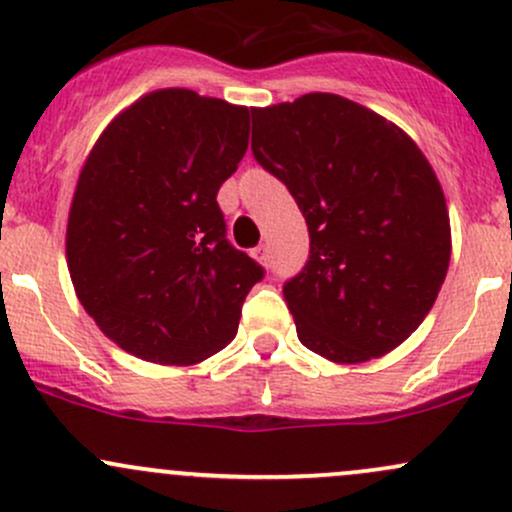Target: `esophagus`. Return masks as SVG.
<instances>
[{
  "label": "esophagus",
  "instance_id": "obj_1",
  "mask_svg": "<svg viewBox=\"0 0 512 512\" xmlns=\"http://www.w3.org/2000/svg\"><path fill=\"white\" fill-rule=\"evenodd\" d=\"M269 247L267 245H260V247H255V260L260 262V265H269Z\"/></svg>",
  "mask_w": 512,
  "mask_h": 512
}]
</instances>
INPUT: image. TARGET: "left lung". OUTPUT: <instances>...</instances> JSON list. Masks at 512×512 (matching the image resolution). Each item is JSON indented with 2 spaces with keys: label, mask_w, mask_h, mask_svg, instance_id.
<instances>
[{
  "label": "left lung",
  "mask_w": 512,
  "mask_h": 512,
  "mask_svg": "<svg viewBox=\"0 0 512 512\" xmlns=\"http://www.w3.org/2000/svg\"><path fill=\"white\" fill-rule=\"evenodd\" d=\"M252 155L306 218L311 255L284 284L301 345L335 364L386 355L423 323L452 252L428 157L396 123L338 94L255 109Z\"/></svg>",
  "instance_id": "8db88e82"
}]
</instances>
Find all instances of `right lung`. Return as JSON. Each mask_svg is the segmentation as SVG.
I'll use <instances>...</instances> for the list:
<instances>
[{
    "label": "right lung",
    "instance_id": "right-lung-1",
    "mask_svg": "<svg viewBox=\"0 0 512 512\" xmlns=\"http://www.w3.org/2000/svg\"><path fill=\"white\" fill-rule=\"evenodd\" d=\"M255 109L157 89L123 109L84 160L65 255L101 333L155 364H196L238 333L265 269L226 240L221 184Z\"/></svg>",
    "mask_w": 512,
    "mask_h": 512
}]
</instances>
